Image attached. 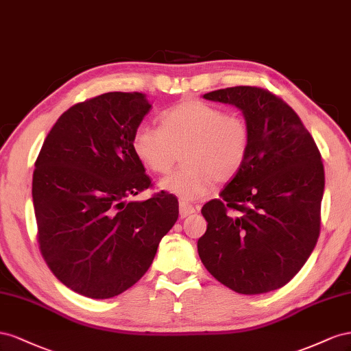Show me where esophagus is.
<instances>
[{"label":"esophagus","mask_w":351,"mask_h":351,"mask_svg":"<svg viewBox=\"0 0 351 351\" xmlns=\"http://www.w3.org/2000/svg\"><path fill=\"white\" fill-rule=\"evenodd\" d=\"M198 210H199L198 206H193V204L185 203V202H181V204H179V215H181V217L191 216L195 212H198Z\"/></svg>","instance_id":"1"}]
</instances>
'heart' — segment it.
<instances>
[{"instance_id": "b5f03b06", "label": "heart", "mask_w": 351, "mask_h": 351, "mask_svg": "<svg viewBox=\"0 0 351 351\" xmlns=\"http://www.w3.org/2000/svg\"><path fill=\"white\" fill-rule=\"evenodd\" d=\"M252 148L247 119L199 99H185L160 114V128L139 125L132 149L148 170L163 175L184 149V167L163 178L160 188L185 202L210 191L213 184L234 179Z\"/></svg>"}]
</instances>
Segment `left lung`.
I'll return each mask as SVG.
<instances>
[{
    "label": "left lung",
    "instance_id": "1",
    "mask_svg": "<svg viewBox=\"0 0 351 351\" xmlns=\"http://www.w3.org/2000/svg\"><path fill=\"white\" fill-rule=\"evenodd\" d=\"M234 104L252 128L244 167L202 208L207 231L198 254L220 284L263 294L288 284L307 262L320 232L325 170L302 119L281 97L258 86L204 94Z\"/></svg>",
    "mask_w": 351,
    "mask_h": 351
}]
</instances>
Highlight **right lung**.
I'll use <instances>...</instances> for the list:
<instances>
[{
    "instance_id": "obj_1",
    "label": "right lung",
    "mask_w": 351,
    "mask_h": 351,
    "mask_svg": "<svg viewBox=\"0 0 351 351\" xmlns=\"http://www.w3.org/2000/svg\"><path fill=\"white\" fill-rule=\"evenodd\" d=\"M141 93H107L58 117L38 154L32 198L38 244L60 282L89 298H110L136 284L179 215L178 198L152 188L132 149L149 112Z\"/></svg>"
}]
</instances>
